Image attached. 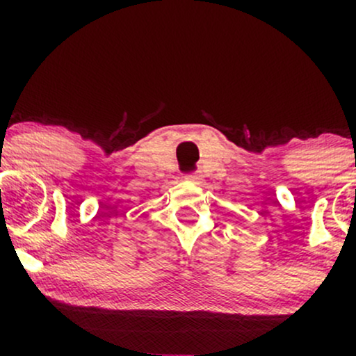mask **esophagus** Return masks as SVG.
I'll list each match as a JSON object with an SVG mask.
<instances>
[{"instance_id": "obj_1", "label": "esophagus", "mask_w": 356, "mask_h": 356, "mask_svg": "<svg viewBox=\"0 0 356 356\" xmlns=\"http://www.w3.org/2000/svg\"><path fill=\"white\" fill-rule=\"evenodd\" d=\"M187 179H191V181H201V174H189L187 175Z\"/></svg>"}]
</instances>
